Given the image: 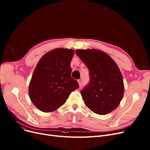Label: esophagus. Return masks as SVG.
<instances>
[{
  "instance_id": "esophagus-1",
  "label": "esophagus",
  "mask_w": 150,
  "mask_h": 150,
  "mask_svg": "<svg viewBox=\"0 0 150 150\" xmlns=\"http://www.w3.org/2000/svg\"><path fill=\"white\" fill-rule=\"evenodd\" d=\"M78 84H79V86L80 87H81V84H82V80H78Z\"/></svg>"
}]
</instances>
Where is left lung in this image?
I'll return each instance as SVG.
<instances>
[{
  "label": "left lung",
  "instance_id": "8db88e82",
  "mask_svg": "<svg viewBox=\"0 0 150 150\" xmlns=\"http://www.w3.org/2000/svg\"><path fill=\"white\" fill-rule=\"evenodd\" d=\"M75 53L89 70V84L81 91L86 106L99 115L112 112L124 94L119 67L109 54L100 50L78 49Z\"/></svg>",
  "mask_w": 150,
  "mask_h": 150
}]
</instances>
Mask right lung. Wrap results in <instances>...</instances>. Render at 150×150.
Listing matches in <instances>:
<instances>
[{"label":"right lung","mask_w":150,"mask_h":150,"mask_svg":"<svg viewBox=\"0 0 150 150\" xmlns=\"http://www.w3.org/2000/svg\"><path fill=\"white\" fill-rule=\"evenodd\" d=\"M72 49L58 48L46 53L38 62L29 84V96L40 111L50 112L64 105L78 83L71 77Z\"/></svg>","instance_id":"right-lung-1"}]
</instances>
